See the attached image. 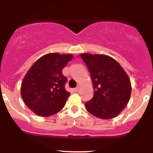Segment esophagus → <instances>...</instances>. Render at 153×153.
<instances>
[{
    "label": "esophagus",
    "instance_id": "34e87169",
    "mask_svg": "<svg viewBox=\"0 0 153 153\" xmlns=\"http://www.w3.org/2000/svg\"><path fill=\"white\" fill-rule=\"evenodd\" d=\"M74 92H76V93H77V92H79V86H78V87H76V88L74 89Z\"/></svg>",
    "mask_w": 153,
    "mask_h": 153
}]
</instances>
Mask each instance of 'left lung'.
I'll return each mask as SVG.
<instances>
[{
	"instance_id": "left-lung-1",
	"label": "left lung",
	"mask_w": 153,
	"mask_h": 153,
	"mask_svg": "<svg viewBox=\"0 0 153 153\" xmlns=\"http://www.w3.org/2000/svg\"><path fill=\"white\" fill-rule=\"evenodd\" d=\"M90 70L93 97L85 103L86 110L98 118L109 120L126 106L131 94L129 76L117 60L106 55L82 53Z\"/></svg>"
}]
</instances>
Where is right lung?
Returning a JSON list of instances; mask_svg holds the SVG:
<instances>
[{
  "label": "right lung",
  "instance_id": "1",
  "mask_svg": "<svg viewBox=\"0 0 153 153\" xmlns=\"http://www.w3.org/2000/svg\"><path fill=\"white\" fill-rule=\"evenodd\" d=\"M71 54L48 53L30 67L21 83L23 100L40 117H49L60 111L70 93L65 89L67 78L62 70L72 60Z\"/></svg>",
  "mask_w": 153,
  "mask_h": 153
}]
</instances>
